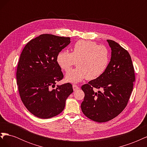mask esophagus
Here are the masks:
<instances>
[{
  "label": "esophagus",
  "mask_w": 147,
  "mask_h": 147,
  "mask_svg": "<svg viewBox=\"0 0 147 147\" xmlns=\"http://www.w3.org/2000/svg\"><path fill=\"white\" fill-rule=\"evenodd\" d=\"M72 87H73L74 91H76V90H78V89H79V86L76 85V84H74V85L72 86Z\"/></svg>",
  "instance_id": "1"
}]
</instances>
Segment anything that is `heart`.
I'll return each instance as SVG.
<instances>
[{
    "instance_id": "b5f03b06",
    "label": "heart",
    "mask_w": 147,
    "mask_h": 147,
    "mask_svg": "<svg viewBox=\"0 0 147 147\" xmlns=\"http://www.w3.org/2000/svg\"><path fill=\"white\" fill-rule=\"evenodd\" d=\"M109 60V51L105 46L83 40L75 43L72 53L61 51L56 57L57 64L65 72H68L75 63L77 65L66 75V80L71 83L99 78L107 68Z\"/></svg>"
}]
</instances>
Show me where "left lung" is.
I'll return each instance as SVG.
<instances>
[{"mask_svg": "<svg viewBox=\"0 0 147 147\" xmlns=\"http://www.w3.org/2000/svg\"><path fill=\"white\" fill-rule=\"evenodd\" d=\"M112 50L110 63L100 77L83 84L84 97L81 104L83 114L93 121L103 123L113 119L125 109L135 81L134 66L127 50L107 40ZM95 88L102 92L96 93Z\"/></svg>", "mask_w": 147, "mask_h": 147, "instance_id": "1", "label": "left lung"}]
</instances>
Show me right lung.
<instances>
[{"label":"right lung","instance_id":"obj_1","mask_svg":"<svg viewBox=\"0 0 147 147\" xmlns=\"http://www.w3.org/2000/svg\"><path fill=\"white\" fill-rule=\"evenodd\" d=\"M70 43V37L42 34L30 40L21 53L16 71L18 88L23 103L35 117L47 119L59 114L73 92L70 83L51 88L64 77L56 57Z\"/></svg>","mask_w":147,"mask_h":147}]
</instances>
